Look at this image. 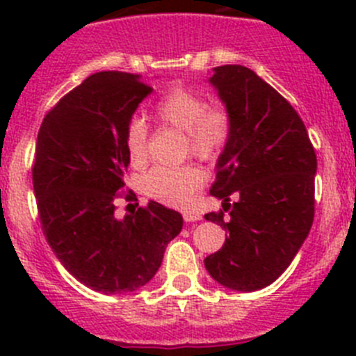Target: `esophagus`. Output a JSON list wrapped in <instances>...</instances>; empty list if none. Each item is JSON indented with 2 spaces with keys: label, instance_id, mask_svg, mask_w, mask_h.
I'll list each match as a JSON object with an SVG mask.
<instances>
[{
  "label": "esophagus",
  "instance_id": "esophagus-1",
  "mask_svg": "<svg viewBox=\"0 0 356 356\" xmlns=\"http://www.w3.org/2000/svg\"><path fill=\"white\" fill-rule=\"evenodd\" d=\"M184 219L185 222H196L201 219V213L194 212V210H188V212H184Z\"/></svg>",
  "mask_w": 356,
  "mask_h": 356
}]
</instances>
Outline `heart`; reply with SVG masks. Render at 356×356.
Wrapping results in <instances>:
<instances>
[{
  "label": "heart",
  "mask_w": 356,
  "mask_h": 356,
  "mask_svg": "<svg viewBox=\"0 0 356 356\" xmlns=\"http://www.w3.org/2000/svg\"><path fill=\"white\" fill-rule=\"evenodd\" d=\"M155 118L160 124L185 131L187 151L201 160H213L225 151L232 135V118L221 105H209L194 89L176 87L156 103ZM149 131L140 118L130 119L124 130V149L134 168H144L149 159ZM205 175L197 165L153 168L140 178L146 196L169 207H187Z\"/></svg>",
  "instance_id": "heart-1"
}]
</instances>
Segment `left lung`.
<instances>
[{
	"label": "left lung",
	"instance_id": "left-lung-1",
	"mask_svg": "<svg viewBox=\"0 0 356 356\" xmlns=\"http://www.w3.org/2000/svg\"><path fill=\"white\" fill-rule=\"evenodd\" d=\"M210 83L232 118V135L210 188L222 210L205 219L229 237L205 267L217 284L253 292L271 285L308 237L317 156L298 112L251 69L221 65Z\"/></svg>",
	"mask_w": 356,
	"mask_h": 356
}]
</instances>
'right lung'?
Listing matches in <instances>:
<instances>
[{
    "label": "right lung",
    "instance_id": "obj_1",
    "mask_svg": "<svg viewBox=\"0 0 356 356\" xmlns=\"http://www.w3.org/2000/svg\"><path fill=\"white\" fill-rule=\"evenodd\" d=\"M151 90L131 72L90 74L49 110L37 135L31 176L44 237L80 284L105 294L146 285L184 226L156 201L122 219L114 213L130 163L124 130Z\"/></svg>",
    "mask_w": 356,
    "mask_h": 356
}]
</instances>
